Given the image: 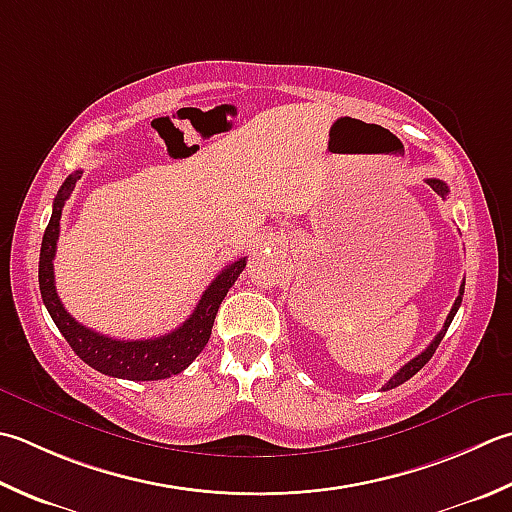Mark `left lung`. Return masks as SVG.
I'll list each match as a JSON object with an SVG mask.
<instances>
[{
	"instance_id": "8db88e82",
	"label": "left lung",
	"mask_w": 512,
	"mask_h": 512,
	"mask_svg": "<svg viewBox=\"0 0 512 512\" xmlns=\"http://www.w3.org/2000/svg\"><path fill=\"white\" fill-rule=\"evenodd\" d=\"M426 184L435 190L437 195H442V197H446L448 195V186L442 182V179H426ZM464 286H466V282H462V288H459V295H457V299H455V304H453V308H450V313H448V317H446V324H444V328L439 330V335L433 339V342H430V346L424 350L422 355H417L415 359H410V362L406 364V366H402L399 368V373H395L393 377L388 379V384L384 386V390H388V388H395V386H399V384H404V382H408L410 377H413L415 373H419V370H422L426 364H428V359L435 355V350H437V346H439V342H442L444 339V335H446V330H448V326H450V322H453V317H455V313H457V308H459V304H462V295H464Z\"/></svg>"
}]
</instances>
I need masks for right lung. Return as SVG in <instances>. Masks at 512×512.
Listing matches in <instances>:
<instances>
[{
	"label": "right lung",
	"mask_w": 512,
	"mask_h": 512,
	"mask_svg": "<svg viewBox=\"0 0 512 512\" xmlns=\"http://www.w3.org/2000/svg\"><path fill=\"white\" fill-rule=\"evenodd\" d=\"M79 177H82V173L77 170V173L68 175L62 188H59L53 202V215H50V222L42 239V253H39V290H42V299L50 317H53L59 333L64 335L79 359H84L88 366H93L99 373L130 379V382H155V379H166L170 375L182 373L184 368L193 364V359L208 344L219 304L226 297L228 288L235 284L239 273L246 268V257L228 264L213 279V284L204 290L193 315L182 326L175 328L173 333L153 339H113L102 333H95V330L75 322L73 315L66 313L64 304L57 297L53 273V259L59 239V219H62L66 199L73 193Z\"/></svg>",
	"instance_id": "obj_1"
}]
</instances>
